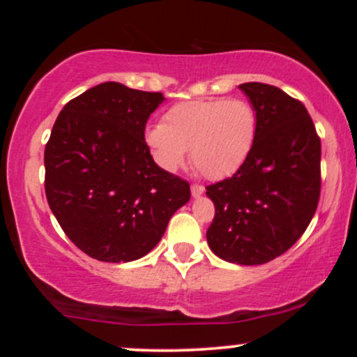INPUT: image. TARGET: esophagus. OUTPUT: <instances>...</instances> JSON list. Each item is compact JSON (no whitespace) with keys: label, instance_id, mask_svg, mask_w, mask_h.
<instances>
[{"label":"esophagus","instance_id":"34e87169","mask_svg":"<svg viewBox=\"0 0 357 357\" xmlns=\"http://www.w3.org/2000/svg\"><path fill=\"white\" fill-rule=\"evenodd\" d=\"M203 192H204V188L199 186V184H192V186H191L192 198H199V196H202Z\"/></svg>","mask_w":357,"mask_h":357}]
</instances>
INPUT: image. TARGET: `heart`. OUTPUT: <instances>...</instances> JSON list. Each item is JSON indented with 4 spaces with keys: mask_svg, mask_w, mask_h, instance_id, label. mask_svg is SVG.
I'll list each match as a JSON object with an SVG mask.
<instances>
[{
    "mask_svg": "<svg viewBox=\"0 0 357 357\" xmlns=\"http://www.w3.org/2000/svg\"><path fill=\"white\" fill-rule=\"evenodd\" d=\"M257 137V114L247 100L208 99L174 105L146 144L155 165L174 173L190 149L192 165L210 179H227L247 162Z\"/></svg>",
    "mask_w": 357,
    "mask_h": 357,
    "instance_id": "obj_1",
    "label": "heart"
}]
</instances>
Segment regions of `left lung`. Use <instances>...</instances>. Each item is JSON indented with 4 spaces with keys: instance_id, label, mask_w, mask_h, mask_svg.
Wrapping results in <instances>:
<instances>
[{
    "instance_id": "left-lung-1",
    "label": "left lung",
    "mask_w": 357,
    "mask_h": 357,
    "mask_svg": "<svg viewBox=\"0 0 357 357\" xmlns=\"http://www.w3.org/2000/svg\"><path fill=\"white\" fill-rule=\"evenodd\" d=\"M257 114V137L238 173L206 188L211 252L236 265L280 257L309 227L321 195V139L301 102L273 85H238Z\"/></svg>"
}]
</instances>
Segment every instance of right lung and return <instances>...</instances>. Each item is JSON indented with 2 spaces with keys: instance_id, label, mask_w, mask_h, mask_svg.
<instances>
[{
  "instance_id": "right-lung-1",
  "label": "right lung",
  "mask_w": 357,
  "mask_h": 357,
  "mask_svg": "<svg viewBox=\"0 0 357 357\" xmlns=\"http://www.w3.org/2000/svg\"><path fill=\"white\" fill-rule=\"evenodd\" d=\"M166 99L104 82L61 109L45 147V192L61 230L89 257L137 260L191 198L190 184L161 169L144 141Z\"/></svg>"
}]
</instances>
